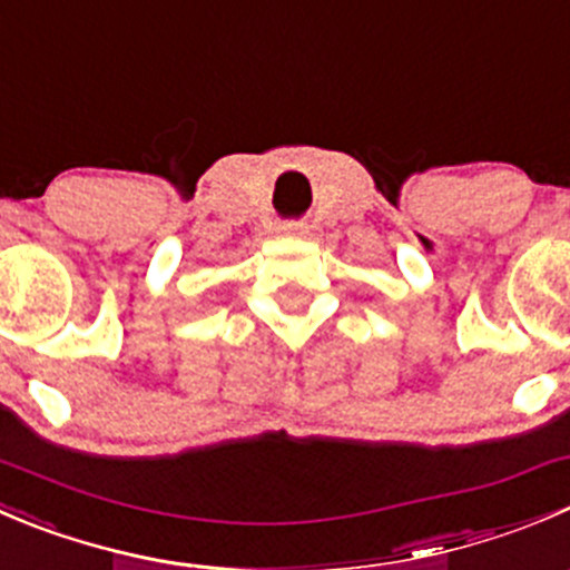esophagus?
Returning <instances> with one entry per match:
<instances>
[{
    "mask_svg": "<svg viewBox=\"0 0 570 570\" xmlns=\"http://www.w3.org/2000/svg\"><path fill=\"white\" fill-rule=\"evenodd\" d=\"M281 234L303 236L306 234V223H301V219H286V223H281Z\"/></svg>",
    "mask_w": 570,
    "mask_h": 570,
    "instance_id": "obj_1",
    "label": "esophagus"
}]
</instances>
